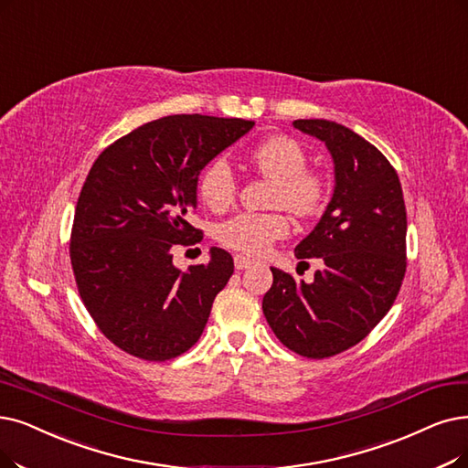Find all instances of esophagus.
<instances>
[{
  "instance_id": "1",
  "label": "esophagus",
  "mask_w": 468,
  "mask_h": 468,
  "mask_svg": "<svg viewBox=\"0 0 468 468\" xmlns=\"http://www.w3.org/2000/svg\"><path fill=\"white\" fill-rule=\"evenodd\" d=\"M251 265H253V261L248 259V257H244V255H236V257H234V267H236V271H246V269H250Z\"/></svg>"
}]
</instances>
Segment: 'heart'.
Here are the masks:
<instances>
[{"mask_svg":"<svg viewBox=\"0 0 468 468\" xmlns=\"http://www.w3.org/2000/svg\"><path fill=\"white\" fill-rule=\"evenodd\" d=\"M253 169L272 180L269 203L286 207L295 217L319 213L328 196V182L323 173L309 169L303 145L292 136L274 134L257 144L248 154ZM199 197L211 211H227L236 201L238 180L224 157L213 159L199 176ZM290 230V220L282 211L239 213L220 224L218 241L229 250L250 257L265 255L276 239Z\"/></svg>","mask_w":468,"mask_h":468,"instance_id":"obj_1","label":"heart"}]
</instances>
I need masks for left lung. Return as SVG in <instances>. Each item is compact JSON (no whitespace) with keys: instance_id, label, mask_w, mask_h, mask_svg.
I'll use <instances>...</instances> for the list:
<instances>
[{"instance_id":"8db88e82","label":"left lung","mask_w":468,"mask_h":468,"mask_svg":"<svg viewBox=\"0 0 468 468\" xmlns=\"http://www.w3.org/2000/svg\"><path fill=\"white\" fill-rule=\"evenodd\" d=\"M293 126L326 144L334 196L297 259H323L305 284L272 269L263 313L276 338L309 359H326L370 334L394 305L407 269V211L401 182L378 149L353 130L323 119Z\"/></svg>"}]
</instances>
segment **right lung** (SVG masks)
Listing matches in <instances>:
<instances>
[{"label":"right lung","instance_id":"right-lung-1","mask_svg":"<svg viewBox=\"0 0 468 468\" xmlns=\"http://www.w3.org/2000/svg\"><path fill=\"white\" fill-rule=\"evenodd\" d=\"M253 121L173 115L107 145L80 190L70 265L82 303L109 342L144 361H169L203 334L217 293L234 272L229 251L182 272L178 246L192 227L201 169L253 128Z\"/></svg>","mask_w":468,"mask_h":468}]
</instances>
